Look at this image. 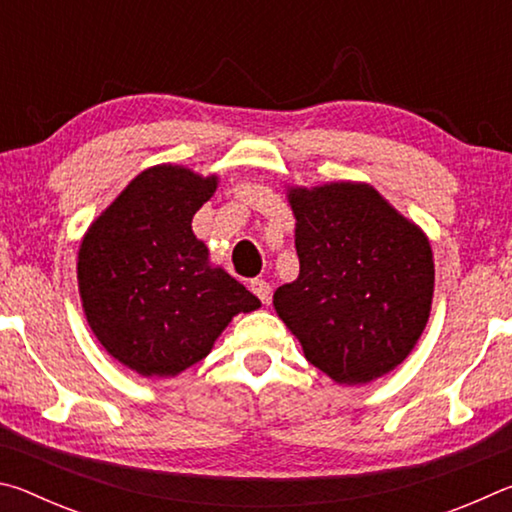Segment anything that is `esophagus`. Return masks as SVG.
Here are the masks:
<instances>
[{"mask_svg":"<svg viewBox=\"0 0 512 512\" xmlns=\"http://www.w3.org/2000/svg\"><path fill=\"white\" fill-rule=\"evenodd\" d=\"M250 291H253L259 302H264V305L271 300V284L266 280H250Z\"/></svg>","mask_w":512,"mask_h":512,"instance_id":"esophagus-1","label":"esophagus"}]
</instances>
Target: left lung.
Instances as JSON below:
<instances>
[{
	"mask_svg": "<svg viewBox=\"0 0 512 512\" xmlns=\"http://www.w3.org/2000/svg\"><path fill=\"white\" fill-rule=\"evenodd\" d=\"M300 275L273 305L305 357L339 384H366L409 357L429 320L433 257L418 225L375 189H291Z\"/></svg>",
	"mask_w": 512,
	"mask_h": 512,
	"instance_id": "1",
	"label": "left lung"
}]
</instances>
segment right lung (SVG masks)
I'll list each match as a JSON object with an SVG mask.
<instances>
[{
    "instance_id": "1",
    "label": "right lung",
    "mask_w": 512,
    "mask_h": 512,
    "mask_svg": "<svg viewBox=\"0 0 512 512\" xmlns=\"http://www.w3.org/2000/svg\"><path fill=\"white\" fill-rule=\"evenodd\" d=\"M216 189L183 167L146 169L90 225L79 250V291L94 336L144 377H171L210 354L225 325L259 300L192 232Z\"/></svg>"
}]
</instances>
